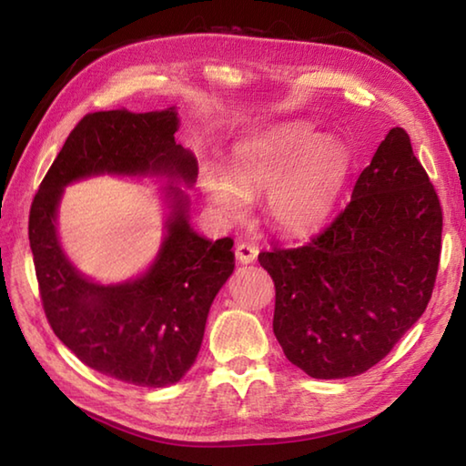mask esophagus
Listing matches in <instances>:
<instances>
[{"mask_svg": "<svg viewBox=\"0 0 466 466\" xmlns=\"http://www.w3.org/2000/svg\"><path fill=\"white\" fill-rule=\"evenodd\" d=\"M256 256H258V248H256L254 244L250 242H240L236 246V258H238L240 264H250L256 260Z\"/></svg>", "mask_w": 466, "mask_h": 466, "instance_id": "obj_1", "label": "esophagus"}]
</instances>
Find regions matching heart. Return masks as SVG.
I'll return each mask as SVG.
<instances>
[{"label": "heart", "instance_id": "b5f03b06", "mask_svg": "<svg viewBox=\"0 0 466 466\" xmlns=\"http://www.w3.org/2000/svg\"><path fill=\"white\" fill-rule=\"evenodd\" d=\"M349 146L316 134L304 122H286L240 142L226 174L206 170L202 187L224 220H240L248 198L266 192L264 210L274 228L306 234L330 216L350 174Z\"/></svg>", "mask_w": 466, "mask_h": 466}]
</instances>
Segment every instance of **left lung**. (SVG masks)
Returning a JSON list of instances; mask_svg holds the SVG:
<instances>
[{
    "label": "left lung",
    "instance_id": "1",
    "mask_svg": "<svg viewBox=\"0 0 466 466\" xmlns=\"http://www.w3.org/2000/svg\"><path fill=\"white\" fill-rule=\"evenodd\" d=\"M442 208L392 127L354 184L350 202L299 248L260 252L276 289V340L312 379L362 374L417 322L437 280Z\"/></svg>",
    "mask_w": 466,
    "mask_h": 466
}]
</instances>
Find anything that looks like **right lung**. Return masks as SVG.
Wrapping results in <instances>:
<instances>
[{"instance_id": "add662e5", "label": "right lung", "mask_w": 466, "mask_h": 466, "mask_svg": "<svg viewBox=\"0 0 466 466\" xmlns=\"http://www.w3.org/2000/svg\"><path fill=\"white\" fill-rule=\"evenodd\" d=\"M177 114L127 110L84 116L39 184L29 246L44 312L56 336L90 369L136 386L174 384L190 370L218 290L234 270L232 238L210 242L187 224V198L166 187L172 214L154 264L136 280L97 284L74 268L56 232L64 187L97 174L167 176L194 184L198 164L176 144Z\"/></svg>"}]
</instances>
